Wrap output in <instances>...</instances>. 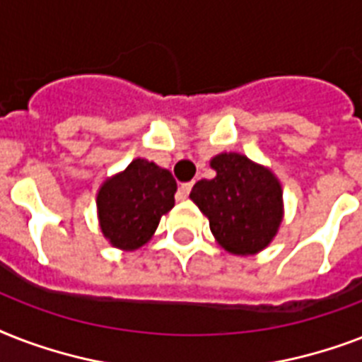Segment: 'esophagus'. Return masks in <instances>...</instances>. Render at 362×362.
<instances>
[{
	"label": "esophagus",
	"instance_id": "obj_1",
	"mask_svg": "<svg viewBox=\"0 0 362 362\" xmlns=\"http://www.w3.org/2000/svg\"><path fill=\"white\" fill-rule=\"evenodd\" d=\"M192 187H193V182H184V184H180V195L184 199L189 195V192H192Z\"/></svg>",
	"mask_w": 362,
	"mask_h": 362
}]
</instances>
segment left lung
<instances>
[{"label":"left lung","mask_w":362,"mask_h":362,"mask_svg":"<svg viewBox=\"0 0 362 362\" xmlns=\"http://www.w3.org/2000/svg\"><path fill=\"white\" fill-rule=\"evenodd\" d=\"M212 180H199L189 199L209 218L210 231L223 250L253 255L276 237L284 218L281 186L272 170L242 153L210 159Z\"/></svg>","instance_id":"8db88e82"}]
</instances>
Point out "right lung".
<instances>
[{
	"label": "right lung",
	"mask_w": 362,
	"mask_h": 362,
	"mask_svg": "<svg viewBox=\"0 0 362 362\" xmlns=\"http://www.w3.org/2000/svg\"><path fill=\"white\" fill-rule=\"evenodd\" d=\"M175 193L176 180L169 170L148 159H133L99 187L101 233L115 247L133 252L152 238L161 216L175 206Z\"/></svg>",
	"instance_id": "add662e5"
}]
</instances>
